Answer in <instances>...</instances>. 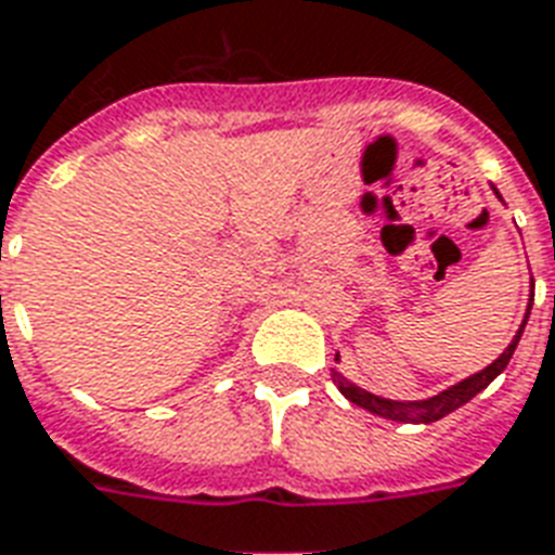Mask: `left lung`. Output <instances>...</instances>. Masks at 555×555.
<instances>
[{
	"label": "left lung",
	"instance_id": "1",
	"mask_svg": "<svg viewBox=\"0 0 555 555\" xmlns=\"http://www.w3.org/2000/svg\"><path fill=\"white\" fill-rule=\"evenodd\" d=\"M494 194L501 197L498 189H494ZM530 308L532 302L527 306L521 328L515 332V337L509 340V346L503 349L501 358H494L489 366H483V370L475 372V375H468V378L456 380L454 387H448V390L437 392V396H430V399H418V401L384 399V396H375V392L363 390V387L352 384V380L346 378L344 372H337V370H334L332 380L337 384V390L344 392L346 399L352 401V404L370 410V413H375V416L390 418V422H401V425H430V422H439V418L448 416V413H454L456 408H463L465 401L475 399L477 392H483L486 387H489V384H492L503 370H506V363H509V358H513L515 346H518V340H521L524 325H527V320H530ZM334 361L340 363V354H334Z\"/></svg>",
	"mask_w": 555,
	"mask_h": 555
}]
</instances>
